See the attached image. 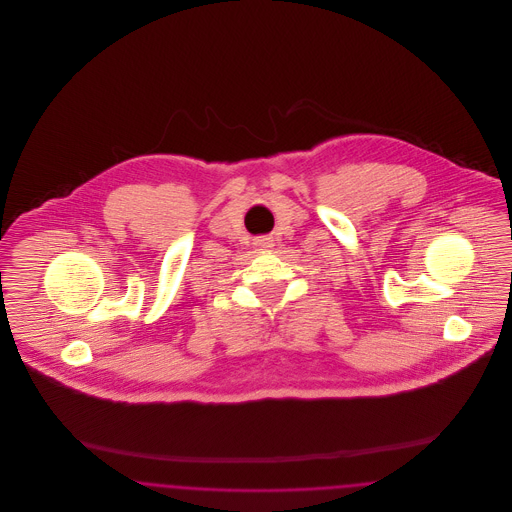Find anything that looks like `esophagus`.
Masks as SVG:
<instances>
[{"instance_id":"34e87169","label":"esophagus","mask_w":512,"mask_h":512,"mask_svg":"<svg viewBox=\"0 0 512 512\" xmlns=\"http://www.w3.org/2000/svg\"><path fill=\"white\" fill-rule=\"evenodd\" d=\"M253 244L261 247V249H272L274 247V238L272 236H259V238H255Z\"/></svg>"}]
</instances>
